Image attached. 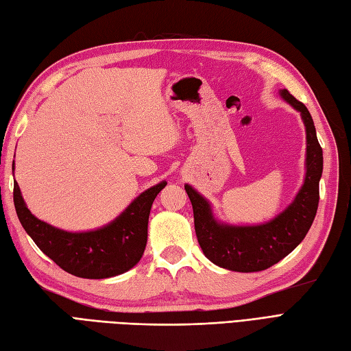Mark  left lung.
Returning <instances> with one entry per match:
<instances>
[{
    "mask_svg": "<svg viewBox=\"0 0 351 351\" xmlns=\"http://www.w3.org/2000/svg\"><path fill=\"white\" fill-rule=\"evenodd\" d=\"M280 96L301 113L307 132L306 180L285 211L261 226H224L214 220L206 199L193 187L184 186L193 206L197 242L205 257L223 269L251 273L271 267L297 248L316 217L324 154L313 119L304 103L298 101L288 90H282Z\"/></svg>",
    "mask_w": 351,
    "mask_h": 351,
    "instance_id": "8db88e82",
    "label": "left lung"
}]
</instances>
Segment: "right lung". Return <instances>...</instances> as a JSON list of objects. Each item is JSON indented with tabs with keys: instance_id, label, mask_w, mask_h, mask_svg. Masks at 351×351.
Instances as JSON below:
<instances>
[{
	"instance_id": "1",
	"label": "right lung",
	"mask_w": 351,
	"mask_h": 351,
	"mask_svg": "<svg viewBox=\"0 0 351 351\" xmlns=\"http://www.w3.org/2000/svg\"><path fill=\"white\" fill-rule=\"evenodd\" d=\"M14 169V164H13ZM167 182L147 189L115 221L99 230L71 233L38 220L14 180L13 201L23 229L47 257L73 276L105 279L134 267L145 252L150 208Z\"/></svg>"
}]
</instances>
